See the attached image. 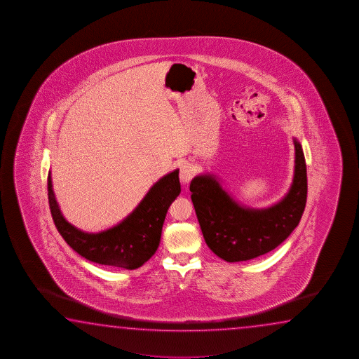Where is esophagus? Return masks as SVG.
Segmentation results:
<instances>
[{"label":"esophagus","mask_w":359,"mask_h":359,"mask_svg":"<svg viewBox=\"0 0 359 359\" xmlns=\"http://www.w3.org/2000/svg\"><path fill=\"white\" fill-rule=\"evenodd\" d=\"M195 177V170L189 163L181 164L180 167V180L182 183H189Z\"/></svg>","instance_id":"1"}]
</instances>
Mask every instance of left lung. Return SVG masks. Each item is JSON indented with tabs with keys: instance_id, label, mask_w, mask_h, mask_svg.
<instances>
[{
	"instance_id": "left-lung-1",
	"label": "left lung",
	"mask_w": 359,
	"mask_h": 359,
	"mask_svg": "<svg viewBox=\"0 0 359 359\" xmlns=\"http://www.w3.org/2000/svg\"><path fill=\"white\" fill-rule=\"evenodd\" d=\"M295 173L289 194L278 205L255 211L238 206L211 176L192 180L189 191L208 248L227 262H246L279 246L304 212L308 180L304 152L297 140Z\"/></svg>"
}]
</instances>
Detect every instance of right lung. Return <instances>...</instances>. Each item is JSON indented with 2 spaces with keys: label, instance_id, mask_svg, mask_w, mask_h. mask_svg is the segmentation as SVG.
<instances>
[{
  "label": "right lung",
  "instance_id": "1",
  "mask_svg": "<svg viewBox=\"0 0 359 359\" xmlns=\"http://www.w3.org/2000/svg\"><path fill=\"white\" fill-rule=\"evenodd\" d=\"M181 192L178 170L161 178L127 219L109 230L86 233L62 217L55 200L51 175L48 196L51 216L67 245L89 262L116 268H140L158 248L164 217L170 203Z\"/></svg>",
  "mask_w": 359,
  "mask_h": 359
}]
</instances>
